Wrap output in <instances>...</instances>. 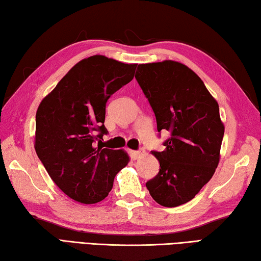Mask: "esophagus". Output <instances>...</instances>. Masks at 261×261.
I'll use <instances>...</instances> for the list:
<instances>
[{"instance_id":"obj_1","label":"esophagus","mask_w":261,"mask_h":261,"mask_svg":"<svg viewBox=\"0 0 261 261\" xmlns=\"http://www.w3.org/2000/svg\"><path fill=\"white\" fill-rule=\"evenodd\" d=\"M130 155H132L133 159L137 160L142 155V152L141 151H130Z\"/></svg>"}]
</instances>
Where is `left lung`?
Segmentation results:
<instances>
[{"instance_id": "obj_1", "label": "left lung", "mask_w": 261, "mask_h": 261, "mask_svg": "<svg viewBox=\"0 0 261 261\" xmlns=\"http://www.w3.org/2000/svg\"><path fill=\"white\" fill-rule=\"evenodd\" d=\"M135 78L159 134L170 133L166 149L152 151L160 169L145 185L155 202L174 208L193 199L217 168L225 130L218 103L201 78L179 62L139 65Z\"/></svg>"}]
</instances>
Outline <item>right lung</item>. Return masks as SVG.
<instances>
[{
  "label": "right lung",
  "mask_w": 261,
  "mask_h": 261,
  "mask_svg": "<svg viewBox=\"0 0 261 261\" xmlns=\"http://www.w3.org/2000/svg\"><path fill=\"white\" fill-rule=\"evenodd\" d=\"M137 65L93 56L73 66L36 112L35 150L52 180L81 203L107 198L128 164L122 150L101 145L109 97L134 78ZM98 144H96V142Z\"/></svg>",
  "instance_id": "obj_1"
}]
</instances>
